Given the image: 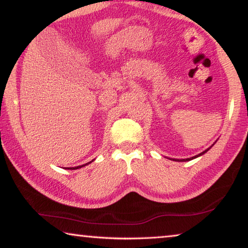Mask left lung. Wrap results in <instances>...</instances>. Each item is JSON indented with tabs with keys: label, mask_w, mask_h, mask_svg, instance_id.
Here are the masks:
<instances>
[{
	"label": "left lung",
	"mask_w": 248,
	"mask_h": 248,
	"mask_svg": "<svg viewBox=\"0 0 248 248\" xmlns=\"http://www.w3.org/2000/svg\"><path fill=\"white\" fill-rule=\"evenodd\" d=\"M215 143H216V142H215ZM215 143H214V144H215ZM214 144H213V145H214ZM213 145H212V146H213ZM212 146H211V147H212ZM211 147H208L207 150H205L204 152H202V153H200L199 155H195V156H193V157H189V158H182V159H176V158H170V159H173V161H176V162H187V161H192V159L196 158V157H200V156H202V155H203V154L206 153L207 151L211 150Z\"/></svg>",
	"instance_id": "1"
}]
</instances>
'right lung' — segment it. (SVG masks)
<instances>
[{
  "label": "right lung",
  "mask_w": 248,
  "mask_h": 248,
  "mask_svg": "<svg viewBox=\"0 0 248 248\" xmlns=\"http://www.w3.org/2000/svg\"><path fill=\"white\" fill-rule=\"evenodd\" d=\"M93 162V161H92ZM92 162H89V163H86V164H84V165H81V166H76V167H68L67 170H78V169H81V167H83V166H85V165H89L90 163H92Z\"/></svg>",
  "instance_id": "obj_1"
}]
</instances>
